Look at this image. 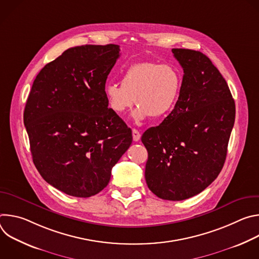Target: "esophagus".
I'll list each match as a JSON object with an SVG mask.
<instances>
[{"label":"esophagus","instance_id":"obj_1","mask_svg":"<svg viewBox=\"0 0 259 259\" xmlns=\"http://www.w3.org/2000/svg\"><path fill=\"white\" fill-rule=\"evenodd\" d=\"M132 136H133V140L134 141H138L140 139V133L138 130L136 129H133L132 130Z\"/></svg>","mask_w":259,"mask_h":259}]
</instances>
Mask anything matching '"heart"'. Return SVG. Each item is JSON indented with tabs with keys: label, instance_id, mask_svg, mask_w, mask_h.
Segmentation results:
<instances>
[{
	"label": "heart",
	"instance_id": "1",
	"mask_svg": "<svg viewBox=\"0 0 259 259\" xmlns=\"http://www.w3.org/2000/svg\"><path fill=\"white\" fill-rule=\"evenodd\" d=\"M182 77L179 69L168 63L139 62L122 73L121 84L109 82L104 95L109 108L117 115L124 114L134 102L135 121L152 117L161 121L174 109L181 92Z\"/></svg>",
	"mask_w": 259,
	"mask_h": 259
}]
</instances>
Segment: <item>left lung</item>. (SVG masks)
<instances>
[{
  "label": "left lung",
  "instance_id": "left-lung-1",
  "mask_svg": "<svg viewBox=\"0 0 259 259\" xmlns=\"http://www.w3.org/2000/svg\"><path fill=\"white\" fill-rule=\"evenodd\" d=\"M183 69L179 99L141 141L149 153L145 181L160 199L181 201L203 192L226 162L236 105L219 70L202 52L172 49Z\"/></svg>",
  "mask_w": 259,
  "mask_h": 259
}]
</instances>
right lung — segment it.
Listing matches in <instances>:
<instances>
[{
  "instance_id": "1",
  "label": "right lung",
  "mask_w": 259,
  "mask_h": 259,
  "mask_svg": "<svg viewBox=\"0 0 259 259\" xmlns=\"http://www.w3.org/2000/svg\"><path fill=\"white\" fill-rule=\"evenodd\" d=\"M118 45L65 50L35 77L23 122L32 161L55 189L78 198L101 192L132 143V131L108 108L104 86Z\"/></svg>"
}]
</instances>
